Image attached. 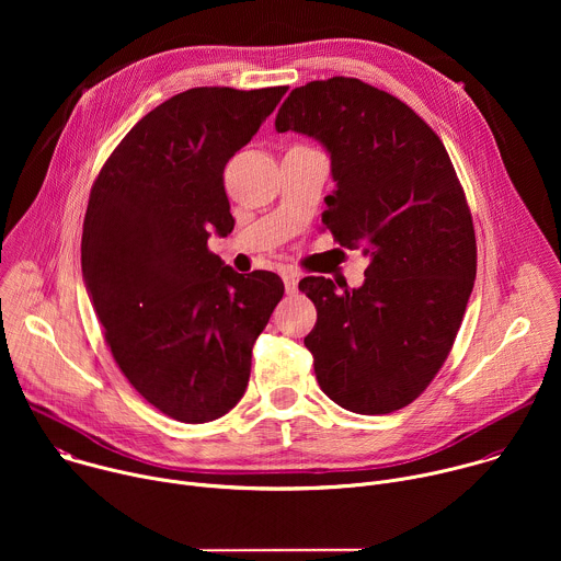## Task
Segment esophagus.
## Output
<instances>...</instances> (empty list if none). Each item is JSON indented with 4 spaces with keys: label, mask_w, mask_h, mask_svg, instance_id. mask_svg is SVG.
I'll return each mask as SVG.
<instances>
[{
    "label": "esophagus",
    "mask_w": 561,
    "mask_h": 561,
    "mask_svg": "<svg viewBox=\"0 0 561 561\" xmlns=\"http://www.w3.org/2000/svg\"><path fill=\"white\" fill-rule=\"evenodd\" d=\"M282 279H284V288H286V293H288V295H293V293L297 290V282H299L297 273H295V271H282Z\"/></svg>",
    "instance_id": "1"
}]
</instances>
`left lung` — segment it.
Segmentation results:
<instances>
[{
    "label": "left lung",
    "mask_w": 561,
    "mask_h": 561,
    "mask_svg": "<svg viewBox=\"0 0 561 561\" xmlns=\"http://www.w3.org/2000/svg\"><path fill=\"white\" fill-rule=\"evenodd\" d=\"M275 128L331 152L337 191L324 226L370 257L359 288L304 277L317 308L304 340L335 404L386 415L417 399L446 362L477 273L470 208L437 133L402 100L355 77L295 89Z\"/></svg>",
    "instance_id": "1"
}]
</instances>
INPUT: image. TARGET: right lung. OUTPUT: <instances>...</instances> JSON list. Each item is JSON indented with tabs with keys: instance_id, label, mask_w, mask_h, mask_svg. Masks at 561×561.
<instances>
[{
	"instance_id": "1",
	"label": "right lung",
	"mask_w": 561,
	"mask_h": 561,
	"mask_svg": "<svg viewBox=\"0 0 561 561\" xmlns=\"http://www.w3.org/2000/svg\"><path fill=\"white\" fill-rule=\"evenodd\" d=\"M288 87L184 91L144 115L89 197L82 273L115 364L164 415L206 424L242 399L253 344L284 295L208 251L232 230L224 167Z\"/></svg>"
}]
</instances>
